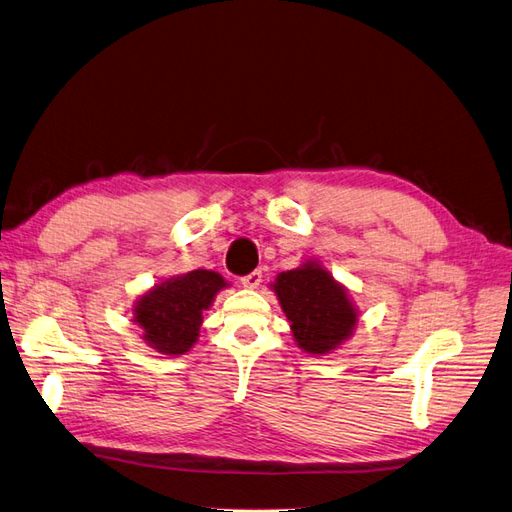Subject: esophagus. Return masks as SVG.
<instances>
[{
    "label": "esophagus",
    "mask_w": 512,
    "mask_h": 512,
    "mask_svg": "<svg viewBox=\"0 0 512 512\" xmlns=\"http://www.w3.org/2000/svg\"><path fill=\"white\" fill-rule=\"evenodd\" d=\"M260 282H262V271H260V269H256V271H252V273H247V275H243V278H241V284H243L245 288H258Z\"/></svg>",
    "instance_id": "34e87169"
}]
</instances>
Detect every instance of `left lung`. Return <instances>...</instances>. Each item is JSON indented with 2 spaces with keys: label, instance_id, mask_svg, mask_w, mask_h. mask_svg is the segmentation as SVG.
I'll return each mask as SVG.
<instances>
[{
  "label": "left lung",
  "instance_id": "8db88e82",
  "mask_svg": "<svg viewBox=\"0 0 512 512\" xmlns=\"http://www.w3.org/2000/svg\"><path fill=\"white\" fill-rule=\"evenodd\" d=\"M299 347L314 355L329 353L351 336L357 312L347 290L314 262L284 271L273 284Z\"/></svg>",
  "mask_w": 512,
  "mask_h": 512
}]
</instances>
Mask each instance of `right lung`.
<instances>
[{
	"instance_id": "right-lung-1",
	"label": "right lung",
	"mask_w": 512,
	"mask_h": 512,
	"mask_svg": "<svg viewBox=\"0 0 512 512\" xmlns=\"http://www.w3.org/2000/svg\"><path fill=\"white\" fill-rule=\"evenodd\" d=\"M224 286L222 275L206 269L172 278L137 301L133 321L144 329L150 347L163 355H183L198 340L202 312Z\"/></svg>"
}]
</instances>
